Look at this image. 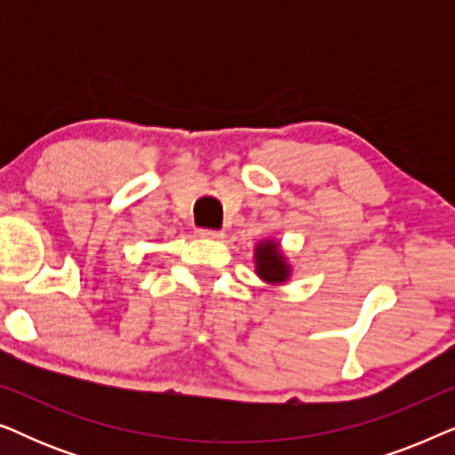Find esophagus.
<instances>
[{"label": "esophagus", "instance_id": "34e87169", "mask_svg": "<svg viewBox=\"0 0 455 455\" xmlns=\"http://www.w3.org/2000/svg\"><path fill=\"white\" fill-rule=\"evenodd\" d=\"M198 235H201V238L221 240L223 238V232H220V229H198Z\"/></svg>", "mask_w": 455, "mask_h": 455}]
</instances>
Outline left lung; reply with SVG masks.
I'll use <instances>...</instances> for the list:
<instances>
[{
    "label": "left lung",
    "mask_w": 455,
    "mask_h": 455,
    "mask_svg": "<svg viewBox=\"0 0 455 455\" xmlns=\"http://www.w3.org/2000/svg\"><path fill=\"white\" fill-rule=\"evenodd\" d=\"M254 265H257V275L267 283H283L290 279L291 269L277 242H259V246L254 248Z\"/></svg>",
    "instance_id": "obj_1"
}]
</instances>
